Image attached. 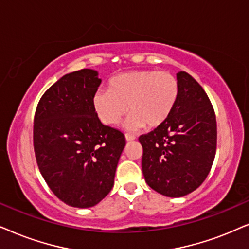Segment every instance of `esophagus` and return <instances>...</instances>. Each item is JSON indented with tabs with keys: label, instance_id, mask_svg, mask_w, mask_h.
Returning <instances> with one entry per match:
<instances>
[{
	"label": "esophagus",
	"instance_id": "34e87169",
	"mask_svg": "<svg viewBox=\"0 0 249 249\" xmlns=\"http://www.w3.org/2000/svg\"><path fill=\"white\" fill-rule=\"evenodd\" d=\"M125 139H126V141H132V140H134L135 137L130 133H126L125 134Z\"/></svg>",
	"mask_w": 249,
	"mask_h": 249
}]
</instances>
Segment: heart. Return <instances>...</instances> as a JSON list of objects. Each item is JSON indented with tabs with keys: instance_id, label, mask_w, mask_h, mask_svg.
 Listing matches in <instances>:
<instances>
[{
	"instance_id": "b5f03b06",
	"label": "heart",
	"mask_w": 249,
	"mask_h": 249,
	"mask_svg": "<svg viewBox=\"0 0 249 249\" xmlns=\"http://www.w3.org/2000/svg\"><path fill=\"white\" fill-rule=\"evenodd\" d=\"M178 83L168 71H132L116 75L108 82V90L93 95V108L99 119L115 126L127 114L128 130L144 125L155 128L163 125L177 105Z\"/></svg>"
}]
</instances>
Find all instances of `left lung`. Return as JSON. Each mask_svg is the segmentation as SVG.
<instances>
[{
    "instance_id": "1",
    "label": "left lung",
    "mask_w": 249,
    "mask_h": 249,
    "mask_svg": "<svg viewBox=\"0 0 249 249\" xmlns=\"http://www.w3.org/2000/svg\"><path fill=\"white\" fill-rule=\"evenodd\" d=\"M178 97L166 122L139 137L142 172L149 187L167 197H183L210 173L216 152V117L210 98L185 71L177 74Z\"/></svg>"
}]
</instances>
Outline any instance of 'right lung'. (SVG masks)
Instances as JSON below:
<instances>
[{"mask_svg":"<svg viewBox=\"0 0 249 249\" xmlns=\"http://www.w3.org/2000/svg\"><path fill=\"white\" fill-rule=\"evenodd\" d=\"M101 79L92 69L67 74L39 99L33 142L49 188L69 206L92 207L114 185L125 137L104 125L93 108Z\"/></svg>","mask_w":249,"mask_h":249,"instance_id":"obj_1","label":"right lung"}]
</instances>
